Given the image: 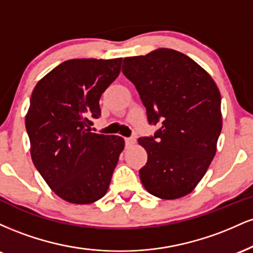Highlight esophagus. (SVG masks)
Instances as JSON below:
<instances>
[{"mask_svg":"<svg viewBox=\"0 0 253 253\" xmlns=\"http://www.w3.org/2000/svg\"><path fill=\"white\" fill-rule=\"evenodd\" d=\"M125 141H126V146H130V145L135 144L136 139L134 138V136H130V138H126V139H125Z\"/></svg>","mask_w":253,"mask_h":253,"instance_id":"obj_1","label":"esophagus"}]
</instances>
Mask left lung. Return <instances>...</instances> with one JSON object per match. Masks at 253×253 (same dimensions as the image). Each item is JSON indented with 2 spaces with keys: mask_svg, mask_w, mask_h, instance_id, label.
Returning <instances> with one entry per match:
<instances>
[{
  "mask_svg": "<svg viewBox=\"0 0 253 253\" xmlns=\"http://www.w3.org/2000/svg\"><path fill=\"white\" fill-rule=\"evenodd\" d=\"M123 72L135 85L155 135L138 141L147 152L139 170L150 194L175 200L193 191L216 152L222 128L221 96L215 82L181 52L158 48L124 59Z\"/></svg>",
  "mask_w": 253,
  "mask_h": 253,
  "instance_id": "left-lung-1",
  "label": "left lung"
}]
</instances>
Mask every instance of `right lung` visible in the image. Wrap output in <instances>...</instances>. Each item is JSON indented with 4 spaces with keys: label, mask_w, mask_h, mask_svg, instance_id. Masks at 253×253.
Here are the masks:
<instances>
[{
    "label": "right lung",
    "mask_w": 253,
    "mask_h": 253,
    "mask_svg": "<svg viewBox=\"0 0 253 253\" xmlns=\"http://www.w3.org/2000/svg\"><path fill=\"white\" fill-rule=\"evenodd\" d=\"M123 58L70 59L38 82L26 115L34 167L58 196L88 205L104 196L124 138L91 129L100 98L120 74Z\"/></svg>",
    "instance_id": "obj_1"
}]
</instances>
